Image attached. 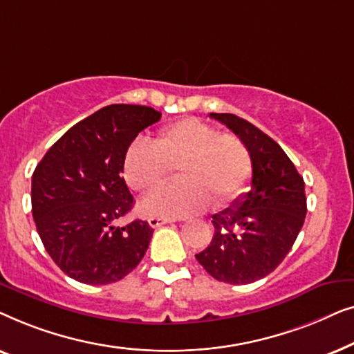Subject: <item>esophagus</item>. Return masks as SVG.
Returning <instances> with one entry per match:
<instances>
[{
	"instance_id": "obj_1",
	"label": "esophagus",
	"mask_w": 354,
	"mask_h": 354,
	"mask_svg": "<svg viewBox=\"0 0 354 354\" xmlns=\"http://www.w3.org/2000/svg\"><path fill=\"white\" fill-rule=\"evenodd\" d=\"M172 221L174 219H167V217H149L148 224H149V227H153V229H158V227L169 224V222H172Z\"/></svg>"
}]
</instances>
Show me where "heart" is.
<instances>
[{
	"label": "heart",
	"mask_w": 354,
	"mask_h": 354,
	"mask_svg": "<svg viewBox=\"0 0 354 354\" xmlns=\"http://www.w3.org/2000/svg\"><path fill=\"white\" fill-rule=\"evenodd\" d=\"M177 183L162 188L145 201L147 214L185 217L212 201L224 207L248 188L253 162L246 145L234 133H219L211 124L185 118L164 127L154 143L138 138L124 156L129 187L151 193L177 167Z\"/></svg>",
	"instance_id": "obj_1"
}]
</instances>
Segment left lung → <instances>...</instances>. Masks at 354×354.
Returning <instances> with one entry per match:
<instances>
[{"label": "left lung", "instance_id": "8db88e82", "mask_svg": "<svg viewBox=\"0 0 354 354\" xmlns=\"http://www.w3.org/2000/svg\"><path fill=\"white\" fill-rule=\"evenodd\" d=\"M246 145L253 162L251 190L212 216L214 236L195 254L211 277L251 283L282 263L306 217L304 180L295 164L263 130L235 114H209Z\"/></svg>", "mask_w": 354, "mask_h": 354}]
</instances>
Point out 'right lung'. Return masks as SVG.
Returning <instances> with one entry per match:
<instances>
[{"label":"right lung","instance_id":"1","mask_svg":"<svg viewBox=\"0 0 354 354\" xmlns=\"http://www.w3.org/2000/svg\"><path fill=\"white\" fill-rule=\"evenodd\" d=\"M161 119L148 106L111 104L71 127L32 176V214L62 272L86 285L118 282L140 264L153 229L115 225L133 206L122 177L135 137Z\"/></svg>","mask_w":354,"mask_h":354}]
</instances>
